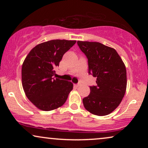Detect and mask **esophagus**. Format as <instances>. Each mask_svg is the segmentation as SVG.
Instances as JSON below:
<instances>
[{"instance_id": "obj_1", "label": "esophagus", "mask_w": 148, "mask_h": 148, "mask_svg": "<svg viewBox=\"0 0 148 148\" xmlns=\"http://www.w3.org/2000/svg\"><path fill=\"white\" fill-rule=\"evenodd\" d=\"M75 86L76 87H79L81 86V84H80V83H79V84H75Z\"/></svg>"}]
</instances>
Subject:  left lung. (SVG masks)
<instances>
[{
  "label": "left lung",
  "instance_id": "obj_1",
  "mask_svg": "<svg viewBox=\"0 0 148 148\" xmlns=\"http://www.w3.org/2000/svg\"><path fill=\"white\" fill-rule=\"evenodd\" d=\"M88 59L89 73L96 77L90 94L83 99L85 108L93 114L105 116L121 104L127 88L126 67L114 48L96 42L77 41Z\"/></svg>",
  "mask_w": 148,
  "mask_h": 148
}]
</instances>
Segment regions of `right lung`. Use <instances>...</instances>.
Here are the masks:
<instances>
[{
	"label": "right lung",
	"mask_w": 148,
	"mask_h": 148,
	"mask_svg": "<svg viewBox=\"0 0 148 148\" xmlns=\"http://www.w3.org/2000/svg\"><path fill=\"white\" fill-rule=\"evenodd\" d=\"M75 40H52L32 48L22 64L21 79L24 92L32 104L44 111L62 106L73 85L71 82L54 78L55 68L62 56Z\"/></svg>",
	"instance_id": "right-lung-1"
}]
</instances>
